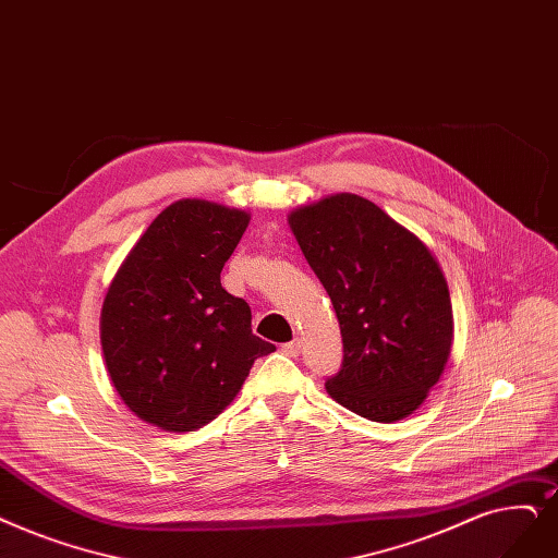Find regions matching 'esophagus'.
Wrapping results in <instances>:
<instances>
[{
	"instance_id": "34e87169",
	"label": "esophagus",
	"mask_w": 558,
	"mask_h": 558,
	"mask_svg": "<svg viewBox=\"0 0 558 558\" xmlns=\"http://www.w3.org/2000/svg\"><path fill=\"white\" fill-rule=\"evenodd\" d=\"M301 339H292V342H287L284 347H282V351H284V355H289V357H296L299 353H301Z\"/></svg>"
}]
</instances>
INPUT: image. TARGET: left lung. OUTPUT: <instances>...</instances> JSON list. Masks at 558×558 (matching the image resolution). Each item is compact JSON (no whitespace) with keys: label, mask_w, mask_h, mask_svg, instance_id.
Returning a JSON list of instances; mask_svg holds the SVG:
<instances>
[{"label":"left lung","mask_w":558,"mask_h":558,"mask_svg":"<svg viewBox=\"0 0 558 558\" xmlns=\"http://www.w3.org/2000/svg\"><path fill=\"white\" fill-rule=\"evenodd\" d=\"M335 307L344 362L326 392L351 413L392 424L440 380L453 344L442 266L372 201L332 193L287 216Z\"/></svg>","instance_id":"left-lung-1"}]
</instances>
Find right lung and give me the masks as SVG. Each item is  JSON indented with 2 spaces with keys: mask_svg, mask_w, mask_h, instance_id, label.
Instances as JSON below:
<instances>
[{
  "mask_svg": "<svg viewBox=\"0 0 558 558\" xmlns=\"http://www.w3.org/2000/svg\"><path fill=\"white\" fill-rule=\"evenodd\" d=\"M251 223L246 209L201 198L168 205L116 271L100 342L118 397L168 433L216 420L253 362L276 351L251 328V307L221 287L223 264Z\"/></svg>",
  "mask_w": 558,
  "mask_h": 558,
  "instance_id": "right-lung-1",
  "label": "right lung"
}]
</instances>
